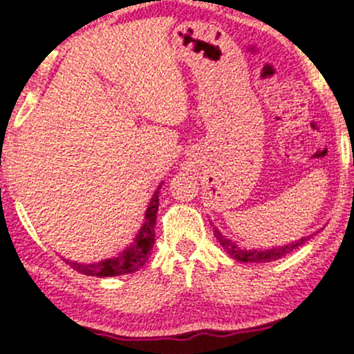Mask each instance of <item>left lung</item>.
I'll list each match as a JSON object with an SVG mask.
<instances>
[{"label":"left lung","instance_id":"left-lung-1","mask_svg":"<svg viewBox=\"0 0 354 354\" xmlns=\"http://www.w3.org/2000/svg\"><path fill=\"white\" fill-rule=\"evenodd\" d=\"M214 230V236L219 241V245L225 248V251L228 253L231 258L238 259V261H243V263H270V261H276V259L283 258V256H286L288 253H291V251L296 250L298 246L304 245V243L308 241L311 236H304L301 239H298V241H293L290 243V245L286 246H278V248H270V250H245V248H239L236 243L231 241L226 236H223L221 233L216 228Z\"/></svg>","mask_w":354,"mask_h":354}]
</instances>
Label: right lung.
<instances>
[{
    "mask_svg": "<svg viewBox=\"0 0 354 354\" xmlns=\"http://www.w3.org/2000/svg\"><path fill=\"white\" fill-rule=\"evenodd\" d=\"M160 189H161V185L158 186V189L154 191L153 198L149 200L148 209H146L145 223L140 228V233L136 234L133 245L126 248L123 253L115 256V258L103 259V261L100 263H93V265H83V263L70 261V259H64V261H66L73 270H76L81 274L98 276V278L129 274L140 270V268L148 261L149 253H151L153 245H154V225H156L158 205H160Z\"/></svg>",
    "mask_w": 354,
    "mask_h": 354,
    "instance_id": "1",
    "label": "right lung"
}]
</instances>
